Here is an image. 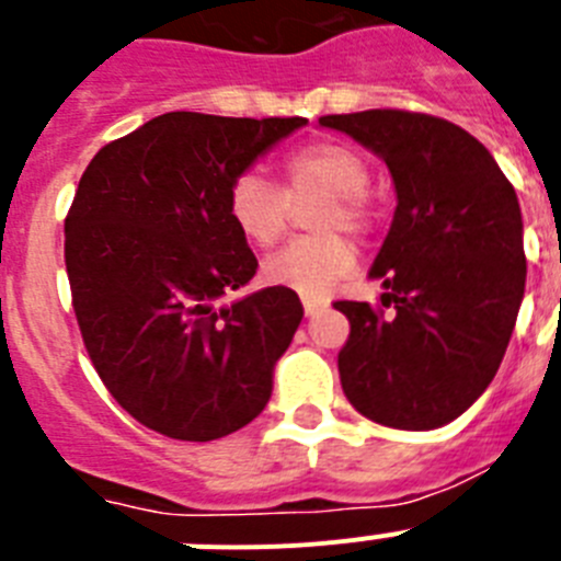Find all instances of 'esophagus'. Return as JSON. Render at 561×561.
Returning a JSON list of instances; mask_svg holds the SVG:
<instances>
[{"mask_svg": "<svg viewBox=\"0 0 561 561\" xmlns=\"http://www.w3.org/2000/svg\"><path fill=\"white\" fill-rule=\"evenodd\" d=\"M325 306H329V304H323V300H314V297H304V311H306V314H317V311H323Z\"/></svg>", "mask_w": 561, "mask_h": 561, "instance_id": "34e87169", "label": "esophagus"}]
</instances>
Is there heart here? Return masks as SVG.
Masks as SVG:
<instances>
[{
	"mask_svg": "<svg viewBox=\"0 0 561 561\" xmlns=\"http://www.w3.org/2000/svg\"><path fill=\"white\" fill-rule=\"evenodd\" d=\"M277 173V187L255 171L238 173L227 187V213L250 244L272 247L289 225V202L323 193L325 202L311 221L320 236L297 238L264 261L266 284L286 286L304 297H323L356 266L354 244L336 230L368 236L374 227L370 165L345 142L311 140L286 151Z\"/></svg>",
	"mask_w": 561,
	"mask_h": 561,
	"instance_id": "heart-1",
	"label": "heart"
}]
</instances>
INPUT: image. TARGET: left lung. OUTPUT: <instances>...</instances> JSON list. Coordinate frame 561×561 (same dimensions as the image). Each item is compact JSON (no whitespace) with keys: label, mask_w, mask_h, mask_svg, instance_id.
<instances>
[{"label":"left lung","mask_w":561,"mask_h":561,"mask_svg":"<svg viewBox=\"0 0 561 561\" xmlns=\"http://www.w3.org/2000/svg\"><path fill=\"white\" fill-rule=\"evenodd\" d=\"M388 162L393 225L370 266L381 306L336 300L351 334L342 390L365 419L435 430L497 374L525 291L523 216L512 182L472 134L404 108L325 114ZM393 308V316H385Z\"/></svg>","instance_id":"8db88e82"}]
</instances>
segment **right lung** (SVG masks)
<instances>
[{
	"mask_svg": "<svg viewBox=\"0 0 561 561\" xmlns=\"http://www.w3.org/2000/svg\"><path fill=\"white\" fill-rule=\"evenodd\" d=\"M304 123L168 112L83 171L64 219L72 309L98 376L142 427L213 440L266 408L304 306L286 286L219 304L257 270L227 187Z\"/></svg>",
	"mask_w": 561,
	"mask_h": 561,
	"instance_id": "obj_1",
	"label": "right lung"
}]
</instances>
